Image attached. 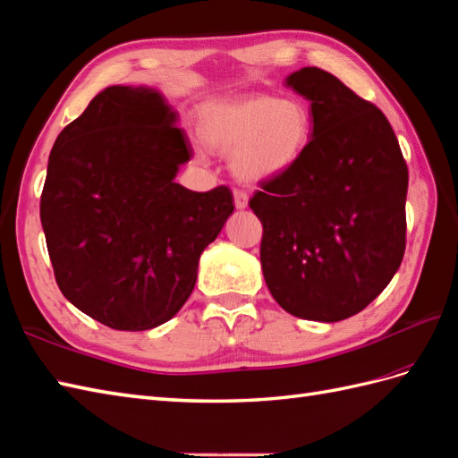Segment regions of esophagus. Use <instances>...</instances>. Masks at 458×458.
I'll return each mask as SVG.
<instances>
[{
  "label": "esophagus",
  "instance_id": "obj_1",
  "mask_svg": "<svg viewBox=\"0 0 458 458\" xmlns=\"http://www.w3.org/2000/svg\"><path fill=\"white\" fill-rule=\"evenodd\" d=\"M233 196H235V206L237 209H244L249 206V194L241 191V188H235V192H233Z\"/></svg>",
  "mask_w": 458,
  "mask_h": 458
}]
</instances>
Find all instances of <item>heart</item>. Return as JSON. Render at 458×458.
I'll use <instances>...</instances> for the list:
<instances>
[{
	"instance_id": "heart-1",
	"label": "heart",
	"mask_w": 458,
	"mask_h": 458,
	"mask_svg": "<svg viewBox=\"0 0 458 458\" xmlns=\"http://www.w3.org/2000/svg\"><path fill=\"white\" fill-rule=\"evenodd\" d=\"M199 133L247 181H266L292 169L313 136V114L301 98L256 95L211 105L199 114Z\"/></svg>"
}]
</instances>
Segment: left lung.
<instances>
[{"mask_svg": "<svg viewBox=\"0 0 458 458\" xmlns=\"http://www.w3.org/2000/svg\"><path fill=\"white\" fill-rule=\"evenodd\" d=\"M287 85L310 100L313 136L297 165L249 199L262 223V272L287 313L338 322L403 262L408 166L386 116L338 77L303 68Z\"/></svg>", "mask_w": 458, "mask_h": 458, "instance_id": "left-lung-1", "label": "left lung"}]
</instances>
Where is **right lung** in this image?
Here are the masks:
<instances>
[{
	"instance_id": "obj_1",
	"label": "right lung",
	"mask_w": 458,
	"mask_h": 458,
	"mask_svg": "<svg viewBox=\"0 0 458 458\" xmlns=\"http://www.w3.org/2000/svg\"><path fill=\"white\" fill-rule=\"evenodd\" d=\"M176 113L149 87L113 85L55 138L40 221L55 284L114 330H149L191 297L199 254L233 214L227 186L176 184L191 161Z\"/></svg>"
}]
</instances>
